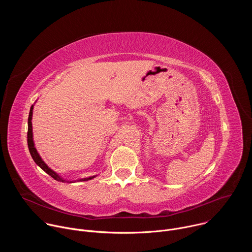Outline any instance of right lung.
<instances>
[{"label":"right lung","mask_w":252,"mask_h":252,"mask_svg":"<svg viewBox=\"0 0 252 252\" xmlns=\"http://www.w3.org/2000/svg\"><path fill=\"white\" fill-rule=\"evenodd\" d=\"M32 110H33V104L31 106L29 119H28V147H29V151H30L31 156H32L33 161L37 163V165H39L45 172H47L49 175H51L54 179H56V181L62 182V183L66 182L68 184H71V183H78V182H88V181H91V179L94 178L96 175H93V176H89V177H85V178H80V179H77V181H66V179L63 178L60 174H58L51 167L48 166V164L42 159V158L39 155L37 149L34 148V142H33V138H32Z\"/></svg>","instance_id":"1"}]
</instances>
